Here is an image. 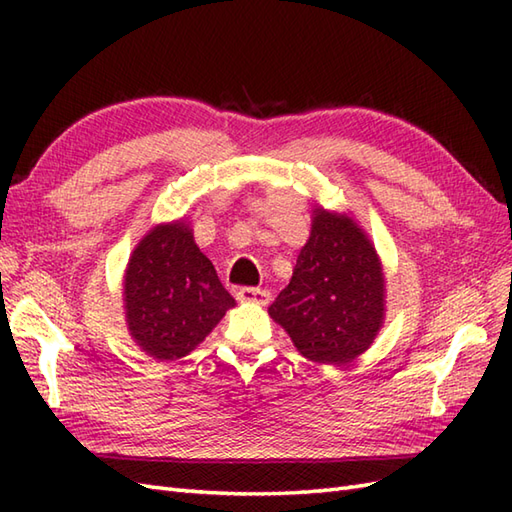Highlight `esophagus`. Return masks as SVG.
<instances>
[{
	"label": "esophagus",
	"mask_w": 512,
	"mask_h": 512,
	"mask_svg": "<svg viewBox=\"0 0 512 512\" xmlns=\"http://www.w3.org/2000/svg\"><path fill=\"white\" fill-rule=\"evenodd\" d=\"M237 301L242 303H259V306H266L270 301V292L264 288H255V286H244L237 290Z\"/></svg>",
	"instance_id": "obj_1"
}]
</instances>
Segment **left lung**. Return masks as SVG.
I'll use <instances>...</instances> for the list:
<instances>
[{
    "instance_id": "1",
    "label": "left lung",
    "mask_w": 512,
    "mask_h": 512,
    "mask_svg": "<svg viewBox=\"0 0 512 512\" xmlns=\"http://www.w3.org/2000/svg\"><path fill=\"white\" fill-rule=\"evenodd\" d=\"M383 290L376 250L361 228L317 209L290 284L268 312L310 361L343 365L374 341L383 323Z\"/></svg>"
}]
</instances>
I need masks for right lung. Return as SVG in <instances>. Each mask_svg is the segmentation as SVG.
<instances>
[{
  "label": "right lung",
  "instance_id": "right-lung-1",
  "mask_svg": "<svg viewBox=\"0 0 512 512\" xmlns=\"http://www.w3.org/2000/svg\"><path fill=\"white\" fill-rule=\"evenodd\" d=\"M127 323L158 361L187 356L235 299L182 222L158 226L134 250L125 275Z\"/></svg>",
  "mask_w": 512,
  "mask_h": 512
}]
</instances>
